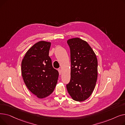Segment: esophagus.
I'll return each instance as SVG.
<instances>
[{
	"mask_svg": "<svg viewBox=\"0 0 125 125\" xmlns=\"http://www.w3.org/2000/svg\"><path fill=\"white\" fill-rule=\"evenodd\" d=\"M58 71H59V75H61V73H62L61 70L60 69H58Z\"/></svg>",
	"mask_w": 125,
	"mask_h": 125,
	"instance_id": "1",
	"label": "esophagus"
}]
</instances>
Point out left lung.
Listing matches in <instances>:
<instances>
[{
  "label": "left lung",
  "mask_w": 125,
  "mask_h": 125,
  "mask_svg": "<svg viewBox=\"0 0 125 125\" xmlns=\"http://www.w3.org/2000/svg\"><path fill=\"white\" fill-rule=\"evenodd\" d=\"M70 50L71 77L66 84L68 92L76 101H83L91 96L98 76V62L94 52L82 39H68Z\"/></svg>",
  "instance_id": "1"
}]
</instances>
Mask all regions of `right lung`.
<instances>
[{"instance_id":"right-lung-1","label":"right lung","mask_w":125,"mask_h":125,"mask_svg":"<svg viewBox=\"0 0 125 125\" xmlns=\"http://www.w3.org/2000/svg\"><path fill=\"white\" fill-rule=\"evenodd\" d=\"M51 42L41 41L26 52L21 64L22 75L26 87L39 98L54 91L59 76L49 56Z\"/></svg>"}]
</instances>
